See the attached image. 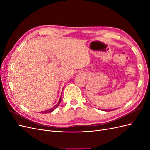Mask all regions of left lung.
<instances>
[{
    "instance_id": "8db88e82",
    "label": "left lung",
    "mask_w": 150,
    "mask_h": 150,
    "mask_svg": "<svg viewBox=\"0 0 150 150\" xmlns=\"http://www.w3.org/2000/svg\"><path fill=\"white\" fill-rule=\"evenodd\" d=\"M99 110L101 111H112L115 110V109H111V110H106V109H99Z\"/></svg>"
}]
</instances>
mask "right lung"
<instances>
[{"mask_svg":"<svg viewBox=\"0 0 150 150\" xmlns=\"http://www.w3.org/2000/svg\"><path fill=\"white\" fill-rule=\"evenodd\" d=\"M61 98H60V99H59V102L56 104L55 106H54L53 108H51V109H49V110H46V111H42L41 112L42 113H49V112H52L53 111H54L56 110V109L58 107V106L59 105V104H60V103H61Z\"/></svg>","mask_w":150,"mask_h":150,"instance_id":"right-lung-1","label":"right lung"}]
</instances>
